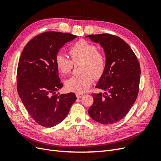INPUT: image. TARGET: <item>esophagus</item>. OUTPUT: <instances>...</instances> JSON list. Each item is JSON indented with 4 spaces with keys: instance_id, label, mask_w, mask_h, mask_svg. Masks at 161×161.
<instances>
[{
    "instance_id": "34e87169",
    "label": "esophagus",
    "mask_w": 161,
    "mask_h": 161,
    "mask_svg": "<svg viewBox=\"0 0 161 161\" xmlns=\"http://www.w3.org/2000/svg\"><path fill=\"white\" fill-rule=\"evenodd\" d=\"M82 96H83V94L81 93V92H76V97L77 98H81Z\"/></svg>"
}]
</instances>
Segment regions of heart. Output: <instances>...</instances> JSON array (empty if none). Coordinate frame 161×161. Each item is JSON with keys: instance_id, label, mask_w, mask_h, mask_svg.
Returning a JSON list of instances; mask_svg holds the SVG:
<instances>
[{"instance_id": "b5f03b06", "label": "heart", "mask_w": 161, "mask_h": 161, "mask_svg": "<svg viewBox=\"0 0 161 161\" xmlns=\"http://www.w3.org/2000/svg\"><path fill=\"white\" fill-rule=\"evenodd\" d=\"M71 60L62 53H58L55 63L57 69L62 75L71 72L73 63L80 62V75L70 77L65 81L66 88L76 92L88 89L95 79H99L106 69L107 60L105 53L97 50L95 45L86 40H80L74 43L69 50Z\"/></svg>"}]
</instances>
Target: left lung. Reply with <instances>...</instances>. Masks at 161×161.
<instances>
[{
	"instance_id": "8db88e82",
	"label": "left lung",
	"mask_w": 161,
	"mask_h": 161,
	"mask_svg": "<svg viewBox=\"0 0 161 161\" xmlns=\"http://www.w3.org/2000/svg\"><path fill=\"white\" fill-rule=\"evenodd\" d=\"M99 43L105 51L107 65L96 88L108 92L92 93L91 118L102 124H113L127 115L139 91L140 66L138 58L122 39L109 33L87 36Z\"/></svg>"
}]
</instances>
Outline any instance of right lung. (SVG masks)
<instances>
[{
    "label": "right lung",
    "instance_id": "add662e5",
    "mask_svg": "<svg viewBox=\"0 0 161 161\" xmlns=\"http://www.w3.org/2000/svg\"><path fill=\"white\" fill-rule=\"evenodd\" d=\"M77 37L69 33L39 34L24 47L19 61L17 89L22 103L36 123L51 128L69 113L76 97L73 92L58 95L63 86L55 59L60 48Z\"/></svg>",
    "mask_w": 161,
    "mask_h": 161
}]
</instances>
